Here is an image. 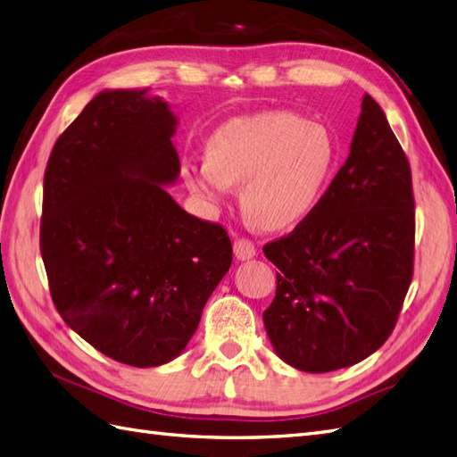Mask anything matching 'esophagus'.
Wrapping results in <instances>:
<instances>
[{"instance_id":"1","label":"esophagus","mask_w":457,"mask_h":457,"mask_svg":"<svg viewBox=\"0 0 457 457\" xmlns=\"http://www.w3.org/2000/svg\"><path fill=\"white\" fill-rule=\"evenodd\" d=\"M232 250H235L237 260H240V262L252 260L253 255H255L253 242L248 240V238H237V240H235V246H232Z\"/></svg>"}]
</instances>
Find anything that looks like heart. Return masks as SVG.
<instances>
[{
    "label": "heart",
    "mask_w": 457,
    "mask_h": 457,
    "mask_svg": "<svg viewBox=\"0 0 457 457\" xmlns=\"http://www.w3.org/2000/svg\"><path fill=\"white\" fill-rule=\"evenodd\" d=\"M337 154L328 126L287 110H270L220 124L211 133L205 157L184 161L182 180L215 209L240 184L244 211L260 227L283 230L316 209Z\"/></svg>",
    "instance_id": "heart-1"
}]
</instances>
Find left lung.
I'll return each instance as SVG.
<instances>
[{
  "mask_svg": "<svg viewBox=\"0 0 457 457\" xmlns=\"http://www.w3.org/2000/svg\"><path fill=\"white\" fill-rule=\"evenodd\" d=\"M411 169L380 104L364 95L345 164L291 235L263 246L277 293L263 324L277 357L321 374L370 357L413 279Z\"/></svg>",
  "mask_w": 457,
  "mask_h": 457,
  "instance_id": "8db88e82",
  "label": "left lung"
}]
</instances>
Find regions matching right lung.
<instances>
[{"mask_svg":"<svg viewBox=\"0 0 457 457\" xmlns=\"http://www.w3.org/2000/svg\"><path fill=\"white\" fill-rule=\"evenodd\" d=\"M178 118L149 88L100 91L55 141L40 252L55 308L96 351L137 369L182 354L232 263L227 230L166 192Z\"/></svg>","mask_w":457,"mask_h":457,"instance_id":"obj_1","label":"right lung"}]
</instances>
